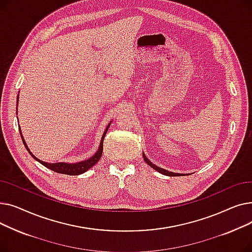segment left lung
Returning <instances> with one entry per match:
<instances>
[{"label":"left lung","mask_w":252,"mask_h":252,"mask_svg":"<svg viewBox=\"0 0 252 252\" xmlns=\"http://www.w3.org/2000/svg\"><path fill=\"white\" fill-rule=\"evenodd\" d=\"M143 157H144V160H145V162H146L148 165H150L152 168H154L155 170H157L158 173H160V174H162V175H164V176H168V177H175V176H183V174L181 175V174H176V173H173V171H168V170H166V169H163V168H161V167H159V166H156L155 164H153L148 158L145 156V154H143Z\"/></svg>","instance_id":"8db88e82"}]
</instances>
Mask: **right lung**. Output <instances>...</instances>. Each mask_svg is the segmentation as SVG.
<instances>
[{
  "mask_svg": "<svg viewBox=\"0 0 252 252\" xmlns=\"http://www.w3.org/2000/svg\"><path fill=\"white\" fill-rule=\"evenodd\" d=\"M18 97L17 96V103H18ZM110 126V124L107 126V127L105 128V131L104 134L102 136V139H101V142H100V145H99V148L97 150V152L93 155L91 158H89V159L87 160H84V161H81V162H75V163H65V162H56V163H48V162H45L41 159H38V158H36L32 152L31 150L29 149L28 145H26L24 139H23V136H22V133L20 130V126L19 127V131H20V136H21V139L23 141V144L24 146L26 148V150L29 151V153L34 158V159L36 161H38L41 164H43L44 166H46L47 168L53 170V171H56V173L58 174H63V175H69V176H77V175H81L83 173H86V171L88 169H90L91 167L94 166L101 158V155H102V152H103V141H104V138H105V135L106 133H107V130Z\"/></svg>",
  "mask_w": 252,
  "mask_h": 252,
  "instance_id": "add662e5",
  "label": "right lung"
}]
</instances>
